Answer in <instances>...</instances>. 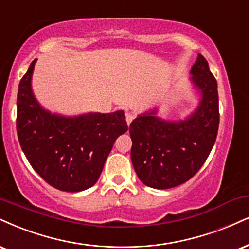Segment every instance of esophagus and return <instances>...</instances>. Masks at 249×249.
Here are the masks:
<instances>
[{"label": "esophagus", "mask_w": 249, "mask_h": 249, "mask_svg": "<svg viewBox=\"0 0 249 249\" xmlns=\"http://www.w3.org/2000/svg\"><path fill=\"white\" fill-rule=\"evenodd\" d=\"M133 118H134V115H133V113H131V112H126V122H127V125H130V124H131V122L133 121Z\"/></svg>", "instance_id": "esophagus-1"}]
</instances>
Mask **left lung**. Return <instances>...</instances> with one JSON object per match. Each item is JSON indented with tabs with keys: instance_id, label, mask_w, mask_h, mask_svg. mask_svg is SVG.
Segmentation results:
<instances>
[{
	"instance_id": "obj_1",
	"label": "left lung",
	"mask_w": 249,
	"mask_h": 249,
	"mask_svg": "<svg viewBox=\"0 0 249 249\" xmlns=\"http://www.w3.org/2000/svg\"><path fill=\"white\" fill-rule=\"evenodd\" d=\"M191 82L198 89L196 110L183 121L159 118L157 110L131 123V160L138 178L154 189L184 183L200 169L213 147L219 126L217 81L209 64L198 54L191 67Z\"/></svg>"
}]
</instances>
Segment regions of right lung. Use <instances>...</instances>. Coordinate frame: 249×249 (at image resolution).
I'll return each instance as SVG.
<instances>
[{
	"instance_id": "add662e5",
	"label": "right lung",
	"mask_w": 249,
	"mask_h": 249,
	"mask_svg": "<svg viewBox=\"0 0 249 249\" xmlns=\"http://www.w3.org/2000/svg\"><path fill=\"white\" fill-rule=\"evenodd\" d=\"M34 60L17 94V136L36 172L55 189L77 193L97 182L113 142L127 131L123 110L66 117L51 113L31 88Z\"/></svg>"
}]
</instances>
